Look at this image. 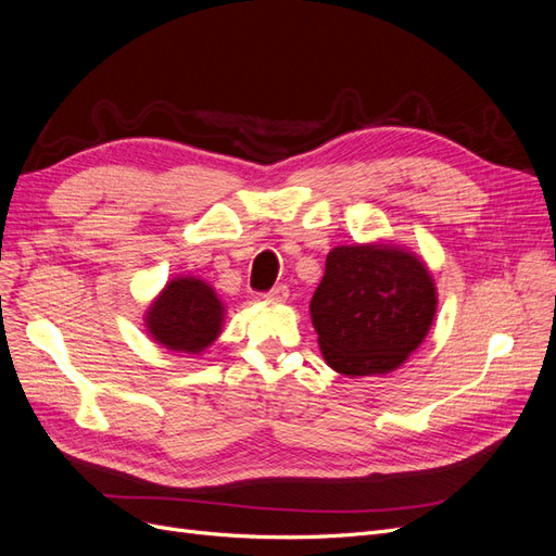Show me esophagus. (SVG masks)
Wrapping results in <instances>:
<instances>
[{
	"label": "esophagus",
	"mask_w": 556,
	"mask_h": 556,
	"mask_svg": "<svg viewBox=\"0 0 556 556\" xmlns=\"http://www.w3.org/2000/svg\"><path fill=\"white\" fill-rule=\"evenodd\" d=\"M268 301H285L290 296V290H288V285H276L274 290H268L266 294H264Z\"/></svg>",
	"instance_id": "34e87169"
}]
</instances>
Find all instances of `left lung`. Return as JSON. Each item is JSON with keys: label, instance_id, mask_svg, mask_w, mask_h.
Wrapping results in <instances>:
<instances>
[{"label": "left lung", "instance_id": "8db88e82", "mask_svg": "<svg viewBox=\"0 0 556 556\" xmlns=\"http://www.w3.org/2000/svg\"><path fill=\"white\" fill-rule=\"evenodd\" d=\"M439 294L427 264L394 243L339 245L327 255L311 319L325 362L343 376H382L427 339Z\"/></svg>", "mask_w": 556, "mask_h": 556}]
</instances>
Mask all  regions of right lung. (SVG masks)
<instances>
[{
    "label": "right lung",
    "mask_w": 556,
    "mask_h": 556,
    "mask_svg": "<svg viewBox=\"0 0 556 556\" xmlns=\"http://www.w3.org/2000/svg\"><path fill=\"white\" fill-rule=\"evenodd\" d=\"M225 304L208 282L180 276L166 282L146 311L150 339L172 352L201 355L223 331Z\"/></svg>",
    "instance_id": "right-lung-1"
}]
</instances>
